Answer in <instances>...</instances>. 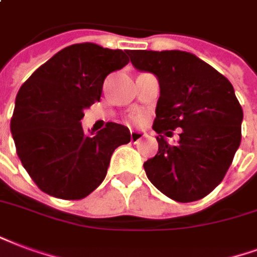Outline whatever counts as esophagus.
I'll return each mask as SVG.
<instances>
[{"label":"esophagus","instance_id":"1","mask_svg":"<svg viewBox=\"0 0 257 257\" xmlns=\"http://www.w3.org/2000/svg\"><path fill=\"white\" fill-rule=\"evenodd\" d=\"M144 136L143 132H140V131H131V140H132V143H138L139 140H142Z\"/></svg>","mask_w":257,"mask_h":257}]
</instances>
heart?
<instances>
[{
  "mask_svg": "<svg viewBox=\"0 0 257 257\" xmlns=\"http://www.w3.org/2000/svg\"><path fill=\"white\" fill-rule=\"evenodd\" d=\"M135 119H136V121H140V117H136V118H135Z\"/></svg>",
  "mask_w": 257,
  "mask_h": 257,
  "instance_id": "obj_1",
  "label": "heart"
}]
</instances>
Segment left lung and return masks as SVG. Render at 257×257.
Returning a JSON list of instances; mask_svg holds the SVG:
<instances>
[{
  "mask_svg": "<svg viewBox=\"0 0 257 257\" xmlns=\"http://www.w3.org/2000/svg\"><path fill=\"white\" fill-rule=\"evenodd\" d=\"M132 65L159 83L153 129L158 153L144 170L157 189L188 203L218 187L241 143L242 109L225 76L192 53L128 50ZM182 128L176 146L164 138Z\"/></svg>",
  "mask_w": 257,
  "mask_h": 257,
  "instance_id": "obj_1",
  "label": "left lung"
}]
</instances>
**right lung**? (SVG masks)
<instances>
[{
	"mask_svg": "<svg viewBox=\"0 0 257 257\" xmlns=\"http://www.w3.org/2000/svg\"><path fill=\"white\" fill-rule=\"evenodd\" d=\"M128 50L76 43L39 66L17 92L11 132L17 155L39 189L79 200L103 181L114 150L131 142L121 123L87 135L84 109L99 102L106 76L129 62Z\"/></svg>",
	"mask_w": 257,
	"mask_h": 257,
	"instance_id": "1",
	"label": "right lung"
}]
</instances>
